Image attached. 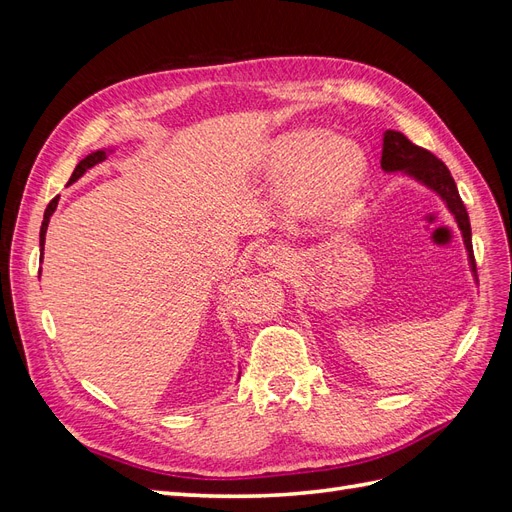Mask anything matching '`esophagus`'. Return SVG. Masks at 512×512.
<instances>
[{"instance_id":"obj_1","label":"esophagus","mask_w":512,"mask_h":512,"mask_svg":"<svg viewBox=\"0 0 512 512\" xmlns=\"http://www.w3.org/2000/svg\"><path fill=\"white\" fill-rule=\"evenodd\" d=\"M256 260L258 265H265V267H280L282 273H290V267H292V260L288 256V252L284 250V247H277V245H265L262 250L256 254Z\"/></svg>"}]
</instances>
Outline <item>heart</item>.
Returning a JSON list of instances; mask_svg holds the SVG:
<instances>
[{
  "instance_id": "b5f03b06",
  "label": "heart",
  "mask_w": 512,
  "mask_h": 512,
  "mask_svg": "<svg viewBox=\"0 0 512 512\" xmlns=\"http://www.w3.org/2000/svg\"><path fill=\"white\" fill-rule=\"evenodd\" d=\"M361 149L318 132H290L277 138L267 156L275 179H290L292 194L303 205L329 207L346 198L363 175Z\"/></svg>"
}]
</instances>
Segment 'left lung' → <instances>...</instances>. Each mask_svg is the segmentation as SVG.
Segmentation results:
<instances>
[{
  "mask_svg": "<svg viewBox=\"0 0 512 512\" xmlns=\"http://www.w3.org/2000/svg\"><path fill=\"white\" fill-rule=\"evenodd\" d=\"M382 168L386 173H397V170H404L406 175L418 179L421 183L429 185L433 192H438L446 207L451 209L455 215V222L463 235V243H466L468 258L472 271L476 275V260H474V250H472V228H470V218L466 205L457 192L455 179L451 177V170L446 168L442 160L433 156L431 151L414 145L410 138H406L401 132L395 130H386L384 132V143H382Z\"/></svg>",
  "mask_w": 512,
  "mask_h": 512,
  "instance_id": "8db88e82",
  "label": "left lung"
}]
</instances>
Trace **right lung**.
I'll return each instance as SVG.
<instances>
[{"label": "right lung", "instance_id": "add662e5", "mask_svg": "<svg viewBox=\"0 0 512 512\" xmlns=\"http://www.w3.org/2000/svg\"><path fill=\"white\" fill-rule=\"evenodd\" d=\"M102 160H106V151H94V153H89V156H87L85 160H81L79 164H76L74 173H72V177H70V183H74L76 179L83 177V175H85V170L94 168V166H96V164H100ZM55 207H57V198H53L51 203H49V207H46V211H44V220H42V228H40V247H42V250H44V235H46V226H49V220H51V215H53Z\"/></svg>", "mask_w": 512, "mask_h": 512}]
</instances>
